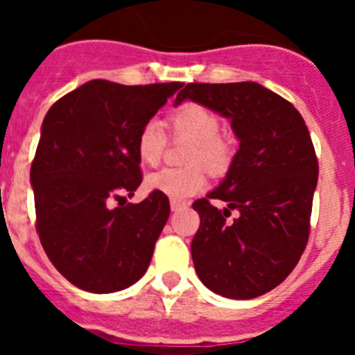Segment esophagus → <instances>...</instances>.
<instances>
[{
	"label": "esophagus",
	"instance_id": "34e87169",
	"mask_svg": "<svg viewBox=\"0 0 355 355\" xmlns=\"http://www.w3.org/2000/svg\"><path fill=\"white\" fill-rule=\"evenodd\" d=\"M187 202H183V200H172L171 202V209L174 213H178V211H181V209H187Z\"/></svg>",
	"mask_w": 355,
	"mask_h": 355
}]
</instances>
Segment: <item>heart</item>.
<instances>
[{
    "label": "heart",
    "mask_w": 355,
    "mask_h": 355,
    "mask_svg": "<svg viewBox=\"0 0 355 355\" xmlns=\"http://www.w3.org/2000/svg\"><path fill=\"white\" fill-rule=\"evenodd\" d=\"M171 128L174 137L192 142L187 155L188 165L184 171L163 168L153 172L146 178L147 192L158 193L171 200H184L199 193L206 187V174L197 163H202L209 172L220 174L229 163L231 150L224 140L218 137L220 121L211 110L197 103H187L174 112L171 117ZM165 133L158 122H146L137 137V156L140 163L147 167L158 165L165 150Z\"/></svg>",
    "instance_id": "b5f03b06"
}]
</instances>
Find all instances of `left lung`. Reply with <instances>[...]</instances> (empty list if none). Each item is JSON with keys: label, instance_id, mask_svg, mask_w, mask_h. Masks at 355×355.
Listing matches in <instances>:
<instances>
[{"label": "left lung", "instance_id": "obj_1", "mask_svg": "<svg viewBox=\"0 0 355 355\" xmlns=\"http://www.w3.org/2000/svg\"><path fill=\"white\" fill-rule=\"evenodd\" d=\"M187 99L229 119L240 142L220 184L193 202L196 272L216 295L254 299L283 283L306 249L318 183L309 130L291 103L254 81L188 83L174 106ZM231 209L241 215L229 225Z\"/></svg>", "mask_w": 355, "mask_h": 355}]
</instances>
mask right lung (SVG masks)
<instances>
[{
  "mask_svg": "<svg viewBox=\"0 0 355 355\" xmlns=\"http://www.w3.org/2000/svg\"><path fill=\"white\" fill-rule=\"evenodd\" d=\"M181 87L92 80L44 117L30 171L37 231L49 261L74 286L114 293L146 274L171 205L158 193L139 205L121 200L142 183L140 128ZM112 200L117 209L109 208Z\"/></svg>",
  "mask_w": 355,
  "mask_h": 355,
  "instance_id": "add662e5",
  "label": "right lung"
}]
</instances>
